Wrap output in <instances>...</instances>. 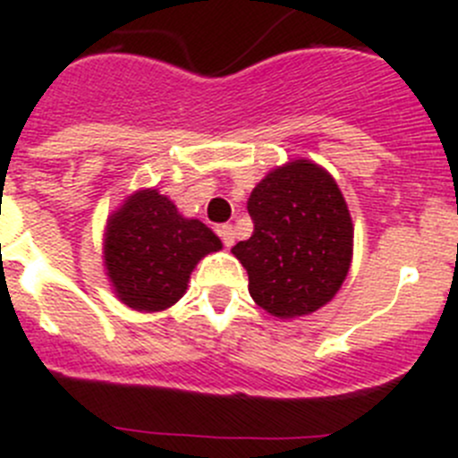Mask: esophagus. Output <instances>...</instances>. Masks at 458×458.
<instances>
[{
    "label": "esophagus",
    "mask_w": 458,
    "mask_h": 458,
    "mask_svg": "<svg viewBox=\"0 0 458 458\" xmlns=\"http://www.w3.org/2000/svg\"><path fill=\"white\" fill-rule=\"evenodd\" d=\"M219 237H221V242H224L225 248H233L234 246V228H233V225H221Z\"/></svg>",
    "instance_id": "obj_1"
}]
</instances>
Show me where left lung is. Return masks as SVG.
<instances>
[{
    "label": "left lung",
    "mask_w": 458,
    "mask_h": 458,
    "mask_svg": "<svg viewBox=\"0 0 458 458\" xmlns=\"http://www.w3.org/2000/svg\"><path fill=\"white\" fill-rule=\"evenodd\" d=\"M255 233L233 248L257 306L279 318L332 301L352 263L348 203L327 170L308 159L270 170L248 199Z\"/></svg>",
    "instance_id": "left-lung-1"
}]
</instances>
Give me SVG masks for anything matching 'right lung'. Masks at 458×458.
Returning <instances> with one entry per match:
<instances>
[{
  "mask_svg": "<svg viewBox=\"0 0 458 458\" xmlns=\"http://www.w3.org/2000/svg\"><path fill=\"white\" fill-rule=\"evenodd\" d=\"M216 250L221 239L155 188L128 197L108 216L104 234V266L114 294L140 312L177 303L197 263Z\"/></svg>",
  "mask_w": 458,
  "mask_h": 458,
  "instance_id": "obj_1",
  "label": "right lung"
}]
</instances>
